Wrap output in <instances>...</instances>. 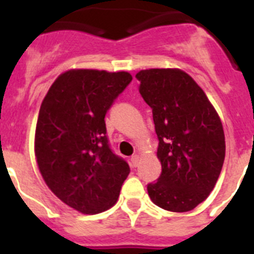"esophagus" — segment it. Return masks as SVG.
Wrapping results in <instances>:
<instances>
[{
    "instance_id": "1",
    "label": "esophagus",
    "mask_w": 254,
    "mask_h": 254,
    "mask_svg": "<svg viewBox=\"0 0 254 254\" xmlns=\"http://www.w3.org/2000/svg\"><path fill=\"white\" fill-rule=\"evenodd\" d=\"M138 160H140L138 155H133V156H131V165H132V167H133V168L137 167Z\"/></svg>"
}]
</instances>
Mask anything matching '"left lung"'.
<instances>
[{"mask_svg":"<svg viewBox=\"0 0 254 254\" xmlns=\"http://www.w3.org/2000/svg\"><path fill=\"white\" fill-rule=\"evenodd\" d=\"M140 94L152 109L161 174L147 185L164 210H193L214 190L225 159L221 121L193 78L177 68L142 69Z\"/></svg>","mask_w":254,"mask_h":254,"instance_id":"1","label":"left lung"}]
</instances>
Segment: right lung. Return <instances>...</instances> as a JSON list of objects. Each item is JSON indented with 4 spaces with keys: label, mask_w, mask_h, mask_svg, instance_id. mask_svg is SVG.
I'll use <instances>...</instances> for the list:
<instances>
[{
    "label": "right lung",
    "mask_w": 254,
    "mask_h": 254,
    "mask_svg": "<svg viewBox=\"0 0 254 254\" xmlns=\"http://www.w3.org/2000/svg\"><path fill=\"white\" fill-rule=\"evenodd\" d=\"M132 81L128 72L69 69L40 105L35 156L47 186L82 214L108 210L129 174L109 145L105 114Z\"/></svg>",
    "instance_id": "right-lung-1"
}]
</instances>
